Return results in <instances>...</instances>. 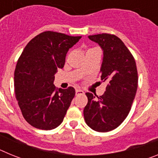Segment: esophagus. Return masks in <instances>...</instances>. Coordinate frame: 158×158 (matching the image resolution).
Wrapping results in <instances>:
<instances>
[{
	"instance_id": "1",
	"label": "esophagus",
	"mask_w": 158,
	"mask_h": 158,
	"mask_svg": "<svg viewBox=\"0 0 158 158\" xmlns=\"http://www.w3.org/2000/svg\"><path fill=\"white\" fill-rule=\"evenodd\" d=\"M84 91L81 90V89H76V96H78V95H82L84 94Z\"/></svg>"
}]
</instances>
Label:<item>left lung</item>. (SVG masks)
Returning <instances> with one entry per match:
<instances>
[{"mask_svg": "<svg viewBox=\"0 0 158 158\" xmlns=\"http://www.w3.org/2000/svg\"><path fill=\"white\" fill-rule=\"evenodd\" d=\"M88 37L103 51L100 73L101 80L107 81V85L102 96L86 93L88 104L84 109V117L89 127L107 132L118 127L131 110L138 89L136 63L117 36L104 33Z\"/></svg>", "mask_w": 158, "mask_h": 158, "instance_id": "left-lung-1", "label": "left lung"}]
</instances>
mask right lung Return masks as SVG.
I'll list each match as a JSON object with an SVG mask.
<instances>
[{
  "mask_svg": "<svg viewBox=\"0 0 158 158\" xmlns=\"http://www.w3.org/2000/svg\"><path fill=\"white\" fill-rule=\"evenodd\" d=\"M81 36L44 31L23 49L14 73V89L25 120L41 130H52L63 121L75 89L57 90L54 75L62 69L69 48Z\"/></svg>",
  "mask_w": 158,
  "mask_h": 158,
  "instance_id": "add662e5",
  "label": "right lung"
}]
</instances>
